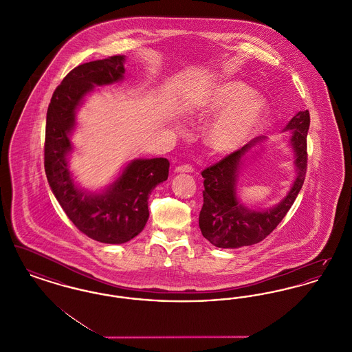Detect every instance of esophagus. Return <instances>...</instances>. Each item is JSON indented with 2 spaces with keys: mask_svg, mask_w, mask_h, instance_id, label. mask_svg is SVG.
<instances>
[{
  "mask_svg": "<svg viewBox=\"0 0 352 352\" xmlns=\"http://www.w3.org/2000/svg\"><path fill=\"white\" fill-rule=\"evenodd\" d=\"M174 171L175 173H192L194 168H191L190 165H181V166H177Z\"/></svg>",
  "mask_w": 352,
  "mask_h": 352,
  "instance_id": "esophagus-1",
  "label": "esophagus"
}]
</instances>
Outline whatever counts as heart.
Wrapping results in <instances>:
<instances>
[{"mask_svg":"<svg viewBox=\"0 0 352 352\" xmlns=\"http://www.w3.org/2000/svg\"><path fill=\"white\" fill-rule=\"evenodd\" d=\"M190 108L210 116L223 111L206 132V142L218 154L228 155L245 146L268 115V102L240 80L217 82L195 95Z\"/></svg>","mask_w":352,"mask_h":352,"instance_id":"1","label":"heart"}]
</instances>
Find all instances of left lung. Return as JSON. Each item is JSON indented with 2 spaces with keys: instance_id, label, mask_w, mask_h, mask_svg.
I'll return each instance as SVG.
<instances>
[{
  "instance_id": "obj_1",
  "label": "left lung",
  "mask_w": 352,
  "mask_h": 352,
  "mask_svg": "<svg viewBox=\"0 0 352 352\" xmlns=\"http://www.w3.org/2000/svg\"><path fill=\"white\" fill-rule=\"evenodd\" d=\"M310 126L309 111H300L287 122L284 132H290L289 146L293 151L294 179L290 190L277 204L267 210L252 208L237 197L239 174L245 166L248 154L254 145H263L267 137L253 138L240 151L223 158L220 162L204 168L203 206L199 214L201 234L218 248H240L264 240L285 218L296 201L306 175L307 151L306 138ZM256 151V149H254ZM257 154V151H256Z\"/></svg>"
}]
</instances>
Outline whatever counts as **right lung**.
I'll use <instances>...</instances> for the list:
<instances>
[{
    "label": "right lung",
    "mask_w": 352,
    "mask_h": 352,
    "mask_svg": "<svg viewBox=\"0 0 352 352\" xmlns=\"http://www.w3.org/2000/svg\"><path fill=\"white\" fill-rule=\"evenodd\" d=\"M124 63L125 56L116 55L74 68L52 94L46 118L45 171L51 191L79 231L105 244L126 243L144 230L149 195L168 179L170 166L166 158L132 160L100 191L85 190L74 179L68 160L76 112L95 87L124 80Z\"/></svg>",
    "instance_id": "1"
}]
</instances>
